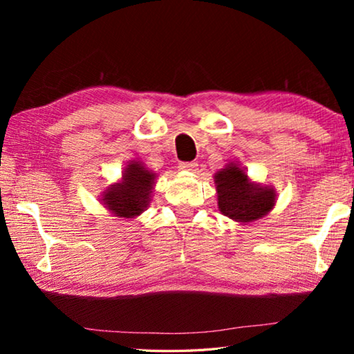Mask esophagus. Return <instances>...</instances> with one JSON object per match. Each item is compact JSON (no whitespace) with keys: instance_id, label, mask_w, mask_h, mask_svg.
<instances>
[{"instance_id":"obj_1","label":"esophagus","mask_w":354,"mask_h":354,"mask_svg":"<svg viewBox=\"0 0 354 354\" xmlns=\"http://www.w3.org/2000/svg\"><path fill=\"white\" fill-rule=\"evenodd\" d=\"M196 167H198V164L196 162H179L178 169L184 170V171H195Z\"/></svg>"}]
</instances>
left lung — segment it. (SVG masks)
I'll return each mask as SVG.
<instances>
[{
    "label": "left lung",
    "mask_w": 354,
    "mask_h": 354,
    "mask_svg": "<svg viewBox=\"0 0 354 354\" xmlns=\"http://www.w3.org/2000/svg\"><path fill=\"white\" fill-rule=\"evenodd\" d=\"M217 185L218 209L226 217L241 223L259 220L274 206L277 194L272 187L251 183L247 173L236 162H230L225 169L214 175Z\"/></svg>",
    "instance_id": "8db88e82"
}]
</instances>
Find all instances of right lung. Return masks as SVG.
Segmentation results:
<instances>
[{"label":"right lung","mask_w":354,"mask_h":354,"mask_svg":"<svg viewBox=\"0 0 354 354\" xmlns=\"http://www.w3.org/2000/svg\"><path fill=\"white\" fill-rule=\"evenodd\" d=\"M156 173L145 169L139 160H131L123 170L122 181L111 184L103 192V205L107 211L122 218H134L151 201Z\"/></svg>","instance_id":"obj_1"}]
</instances>
